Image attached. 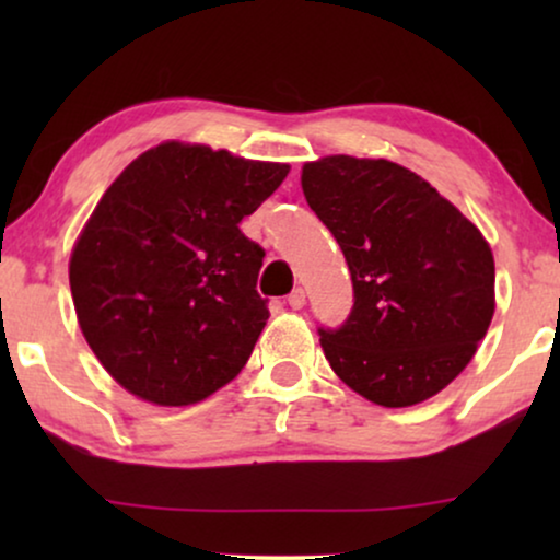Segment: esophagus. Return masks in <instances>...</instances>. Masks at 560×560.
<instances>
[{"label":"esophagus","mask_w":560,"mask_h":560,"mask_svg":"<svg viewBox=\"0 0 560 560\" xmlns=\"http://www.w3.org/2000/svg\"><path fill=\"white\" fill-rule=\"evenodd\" d=\"M288 305H290V308H293V311L303 308V305H305V290H303V288H295L293 293L288 295Z\"/></svg>","instance_id":"esophagus-1"}]
</instances>
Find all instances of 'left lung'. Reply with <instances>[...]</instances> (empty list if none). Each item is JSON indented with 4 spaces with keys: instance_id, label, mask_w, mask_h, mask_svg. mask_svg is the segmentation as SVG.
Returning <instances> with one entry per match:
<instances>
[{
    "instance_id": "left-lung-1",
    "label": "left lung",
    "mask_w": 560,
    "mask_h": 560,
    "mask_svg": "<svg viewBox=\"0 0 560 560\" xmlns=\"http://www.w3.org/2000/svg\"><path fill=\"white\" fill-rule=\"evenodd\" d=\"M301 183L354 288L349 318L318 328L331 370L385 408L441 393L494 316L485 236L431 183L389 160L320 158L305 163Z\"/></svg>"
}]
</instances>
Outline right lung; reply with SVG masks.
<instances>
[{"mask_svg": "<svg viewBox=\"0 0 560 560\" xmlns=\"http://www.w3.org/2000/svg\"><path fill=\"white\" fill-rule=\"evenodd\" d=\"M290 167L206 144L142 152L91 213L68 278L104 370L155 405H194L232 382L270 318L265 249L240 221Z\"/></svg>", "mask_w": 560, "mask_h": 560, "instance_id": "1", "label": "right lung"}]
</instances>
